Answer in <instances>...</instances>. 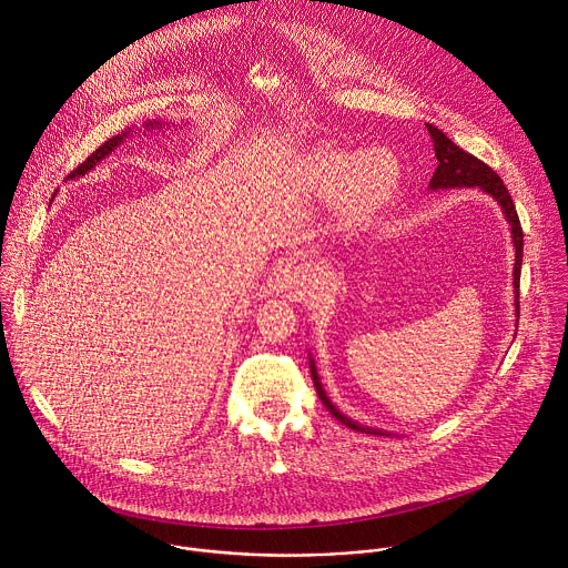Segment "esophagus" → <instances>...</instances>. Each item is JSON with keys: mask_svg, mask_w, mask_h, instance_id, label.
<instances>
[{"mask_svg": "<svg viewBox=\"0 0 568 568\" xmlns=\"http://www.w3.org/2000/svg\"><path fill=\"white\" fill-rule=\"evenodd\" d=\"M314 278V270H310V265H298L294 270V283L296 285H310Z\"/></svg>", "mask_w": 568, "mask_h": 568, "instance_id": "34e87169", "label": "esophagus"}]
</instances>
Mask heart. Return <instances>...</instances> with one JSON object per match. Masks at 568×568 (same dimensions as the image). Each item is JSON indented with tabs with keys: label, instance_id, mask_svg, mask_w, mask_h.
<instances>
[{
	"label": "heart",
	"instance_id": "1",
	"mask_svg": "<svg viewBox=\"0 0 568 568\" xmlns=\"http://www.w3.org/2000/svg\"><path fill=\"white\" fill-rule=\"evenodd\" d=\"M307 180L321 195H342L346 215L364 217L382 209L397 193L402 166L388 150L323 148L307 161Z\"/></svg>",
	"mask_w": 568,
	"mask_h": 568
}]
</instances>
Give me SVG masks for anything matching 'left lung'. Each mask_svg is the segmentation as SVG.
Listing matches in <instances>:
<instances>
[{
  "label": "left lung",
  "mask_w": 568,
  "mask_h": 568,
  "mask_svg": "<svg viewBox=\"0 0 568 568\" xmlns=\"http://www.w3.org/2000/svg\"><path fill=\"white\" fill-rule=\"evenodd\" d=\"M432 139H434V150H436V159H438V169L429 182L432 189H460V186H478L483 189L485 193H490L504 209L510 226H513V240H515V290L519 294V278H521V256H524V231H521V222H519V215H517V209H515V202L508 193V189L504 186V180L488 166L483 164L480 159H476L474 154L465 152L463 148H458L449 136H445L438 128L434 125H427ZM519 298V296H517ZM517 307H519V301H517ZM312 368V379H314V386H316V393L321 397V402L326 404V409L339 420L344 423L346 427L355 429V432H364V434H375V436H384V432L379 429H371V427H362L357 423H353L351 418L342 416L331 399L326 397V393H323L321 388V382L316 377V371L314 366Z\"/></svg>",
  "instance_id": "1"
}]
</instances>
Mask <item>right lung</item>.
Masks as SVG:
<instances>
[{
	"mask_svg": "<svg viewBox=\"0 0 568 568\" xmlns=\"http://www.w3.org/2000/svg\"><path fill=\"white\" fill-rule=\"evenodd\" d=\"M150 125L154 128V125H159V123L154 121V123H150ZM145 128H148V125H145ZM123 136H125V134H121V136L116 134V136L108 139L103 145H99V148H97V150H94V152H92V154H90V156L83 161V164H80L78 169H73V171L67 175V178H78V175H85V173H88V171H90V169L97 164V161H101L105 154H110V152H112V150H114V148H116V145L123 141Z\"/></svg>",
	"mask_w": 568,
	"mask_h": 568,
	"instance_id": "obj_1",
	"label": "right lung"
}]
</instances>
